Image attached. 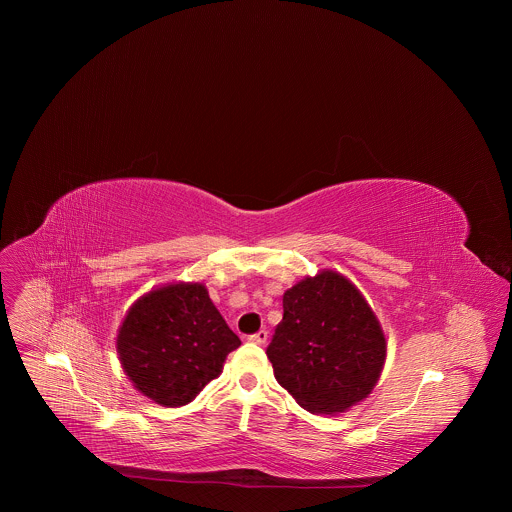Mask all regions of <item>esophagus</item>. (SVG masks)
I'll return each instance as SVG.
<instances>
[{
  "label": "esophagus",
  "instance_id": "obj_1",
  "mask_svg": "<svg viewBox=\"0 0 512 512\" xmlns=\"http://www.w3.org/2000/svg\"><path fill=\"white\" fill-rule=\"evenodd\" d=\"M248 341H252V343H256V345H266V341H268V331H266V329H260L258 333L250 335Z\"/></svg>",
  "mask_w": 512,
  "mask_h": 512
}]
</instances>
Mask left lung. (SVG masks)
Returning a JSON list of instances; mask_svg holds the SVG:
<instances>
[{
	"label": "left lung",
	"instance_id": "1",
	"mask_svg": "<svg viewBox=\"0 0 512 512\" xmlns=\"http://www.w3.org/2000/svg\"><path fill=\"white\" fill-rule=\"evenodd\" d=\"M266 355L276 380L301 408L337 414L372 392L386 339L363 293L325 270L284 293V319Z\"/></svg>",
	"mask_w": 512,
	"mask_h": 512
}]
</instances>
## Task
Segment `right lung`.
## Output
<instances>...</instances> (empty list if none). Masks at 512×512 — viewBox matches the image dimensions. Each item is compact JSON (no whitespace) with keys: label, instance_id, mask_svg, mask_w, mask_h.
Here are the masks:
<instances>
[{"label":"right lung","instance_id":"1","mask_svg":"<svg viewBox=\"0 0 512 512\" xmlns=\"http://www.w3.org/2000/svg\"><path fill=\"white\" fill-rule=\"evenodd\" d=\"M240 347L203 284H169L140 297L118 331L124 372L149 400L185 406Z\"/></svg>","mask_w":512,"mask_h":512}]
</instances>
